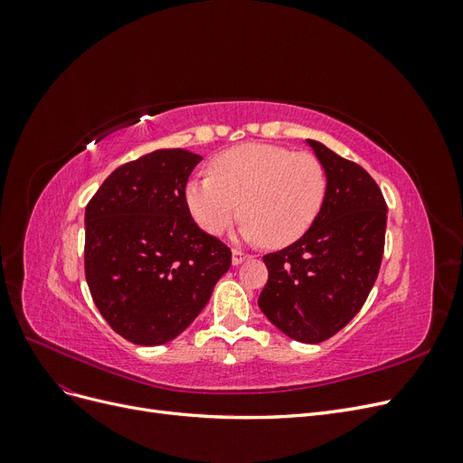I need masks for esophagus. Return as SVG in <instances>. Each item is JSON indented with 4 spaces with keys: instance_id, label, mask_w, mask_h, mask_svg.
Returning <instances> with one entry per match:
<instances>
[{
    "instance_id": "esophagus-1",
    "label": "esophagus",
    "mask_w": 463,
    "mask_h": 463,
    "mask_svg": "<svg viewBox=\"0 0 463 463\" xmlns=\"http://www.w3.org/2000/svg\"><path fill=\"white\" fill-rule=\"evenodd\" d=\"M250 255H247V253H243V250H240V249H233V253H232V262L237 266V264H241L243 260H247Z\"/></svg>"
}]
</instances>
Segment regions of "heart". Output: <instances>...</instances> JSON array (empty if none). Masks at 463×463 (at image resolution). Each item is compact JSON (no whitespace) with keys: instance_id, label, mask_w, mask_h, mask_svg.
<instances>
[{"instance_id":"heart-1","label":"heart","mask_w":463,"mask_h":463,"mask_svg":"<svg viewBox=\"0 0 463 463\" xmlns=\"http://www.w3.org/2000/svg\"><path fill=\"white\" fill-rule=\"evenodd\" d=\"M326 187V170L315 154L249 143L214 156L210 175L189 179L185 201L210 235L226 232L241 208L247 240L284 247L313 226Z\"/></svg>"}]
</instances>
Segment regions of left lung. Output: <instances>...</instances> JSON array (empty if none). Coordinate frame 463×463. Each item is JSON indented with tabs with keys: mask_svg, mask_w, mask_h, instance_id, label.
Listing matches in <instances>:
<instances>
[{
	"mask_svg": "<svg viewBox=\"0 0 463 463\" xmlns=\"http://www.w3.org/2000/svg\"><path fill=\"white\" fill-rule=\"evenodd\" d=\"M326 170V199L296 243L264 255L269 282L259 307L276 328L320 344L352 320L376 282L384 253L386 201L352 160L307 138Z\"/></svg>",
	"mask_w": 463,
	"mask_h": 463,
	"instance_id": "8db88e82",
	"label": "left lung"
}]
</instances>
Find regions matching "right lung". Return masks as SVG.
Wrapping results in <instances>:
<instances>
[{"label": "right lung", "instance_id": "add662e5", "mask_svg": "<svg viewBox=\"0 0 463 463\" xmlns=\"http://www.w3.org/2000/svg\"><path fill=\"white\" fill-rule=\"evenodd\" d=\"M203 158L143 154L111 172L85 213V276L98 311L125 340L160 345L204 309L232 250L203 232L185 201Z\"/></svg>", "mask_w": 463, "mask_h": 463}]
</instances>
